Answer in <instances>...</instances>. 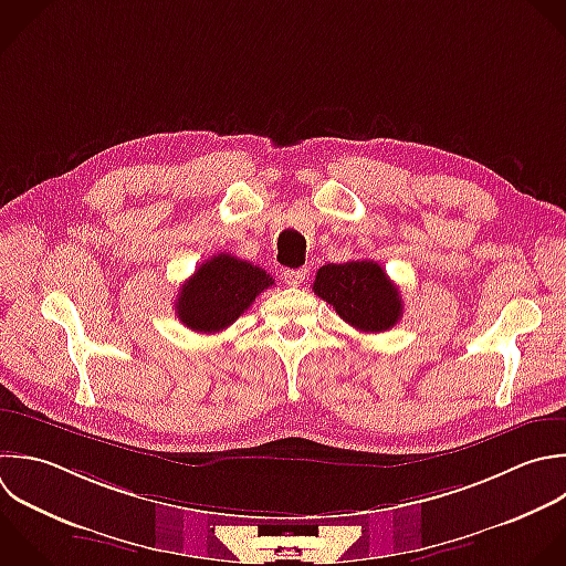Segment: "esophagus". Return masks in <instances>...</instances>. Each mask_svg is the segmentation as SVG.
Masks as SVG:
<instances>
[{
    "mask_svg": "<svg viewBox=\"0 0 566 566\" xmlns=\"http://www.w3.org/2000/svg\"><path fill=\"white\" fill-rule=\"evenodd\" d=\"M307 268H296V270H283V279H285V283L287 285H292V287H298L303 281H305V276H307Z\"/></svg>",
    "mask_w": 566,
    "mask_h": 566,
    "instance_id": "34e87169",
    "label": "esophagus"
}]
</instances>
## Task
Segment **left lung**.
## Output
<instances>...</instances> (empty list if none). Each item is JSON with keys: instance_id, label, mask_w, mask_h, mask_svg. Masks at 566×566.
<instances>
[{"instance_id": "obj_1", "label": "left lung", "mask_w": 566, "mask_h": 566, "mask_svg": "<svg viewBox=\"0 0 566 566\" xmlns=\"http://www.w3.org/2000/svg\"><path fill=\"white\" fill-rule=\"evenodd\" d=\"M312 290L345 323L367 334L387 332L402 316L400 292L376 261L327 263L316 272Z\"/></svg>"}]
</instances>
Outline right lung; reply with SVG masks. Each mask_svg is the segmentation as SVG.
<instances>
[{
    "instance_id": "right-lung-1",
    "label": "right lung",
    "mask_w": 566,
    "mask_h": 566,
    "mask_svg": "<svg viewBox=\"0 0 566 566\" xmlns=\"http://www.w3.org/2000/svg\"><path fill=\"white\" fill-rule=\"evenodd\" d=\"M272 285L274 279L263 268L221 252L184 283L175 310L186 327L214 334L232 325Z\"/></svg>"
}]
</instances>
